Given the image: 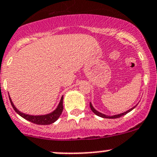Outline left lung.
<instances>
[{
    "label": "left lung",
    "mask_w": 157,
    "mask_h": 157,
    "mask_svg": "<svg viewBox=\"0 0 157 157\" xmlns=\"http://www.w3.org/2000/svg\"><path fill=\"white\" fill-rule=\"evenodd\" d=\"M136 106H133V108H131V109H129V110L126 111V112H124V113H120V114H117V115H113V116H107V115H105V114H103V113H101L98 112V111H97V110H96V109H94V106H92V103H90V109H91V110H92L93 112H94V113L96 114V115H97V116H98V117H103V118H109V119H116V118H119V117H122V116H124V115H126V114H127V113L130 112V111H131L132 109H134V108L136 107Z\"/></svg>",
    "instance_id": "1"
}]
</instances>
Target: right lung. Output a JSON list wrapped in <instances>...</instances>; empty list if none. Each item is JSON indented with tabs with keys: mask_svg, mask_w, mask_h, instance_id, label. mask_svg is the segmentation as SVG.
I'll use <instances>...</instances> for the list:
<instances>
[{
	"mask_svg": "<svg viewBox=\"0 0 157 157\" xmlns=\"http://www.w3.org/2000/svg\"><path fill=\"white\" fill-rule=\"evenodd\" d=\"M10 98V103H11L12 106H13V109L15 110V112L19 114L21 117H22L23 118H24L27 121H30V122L33 123L35 124H38V125H49V124H53V123L55 122L57 119L59 118L60 115L62 113V111H63V97H61L60 99V101L59 103L58 106L56 108L55 110L53 111L52 113H50L46 114V115H40V116H33V115H29V114H25L24 113H21V111L18 110L15 106L13 105V102H12L11 99Z\"/></svg>",
	"mask_w": 157,
	"mask_h": 157,
	"instance_id": "obj_1",
	"label": "right lung"
}]
</instances>
